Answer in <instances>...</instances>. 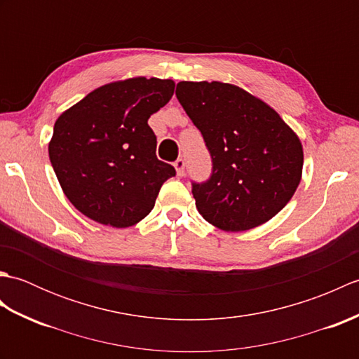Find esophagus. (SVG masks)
<instances>
[{"instance_id":"esophagus-1","label":"esophagus","mask_w":359,"mask_h":359,"mask_svg":"<svg viewBox=\"0 0 359 359\" xmlns=\"http://www.w3.org/2000/svg\"><path fill=\"white\" fill-rule=\"evenodd\" d=\"M174 166H175V171H177L179 177H182V175L185 174V160L184 158H177L174 162Z\"/></svg>"}]
</instances>
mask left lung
<instances>
[{
	"instance_id": "left-lung-1",
	"label": "left lung",
	"mask_w": 359,
	"mask_h": 359,
	"mask_svg": "<svg viewBox=\"0 0 359 359\" xmlns=\"http://www.w3.org/2000/svg\"><path fill=\"white\" fill-rule=\"evenodd\" d=\"M175 95L211 156L210 177L191 182L202 217L245 231L276 216L301 182L297 135L269 104L228 83L180 81Z\"/></svg>"
}]
</instances>
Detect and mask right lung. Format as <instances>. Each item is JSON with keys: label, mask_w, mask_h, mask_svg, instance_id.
<instances>
[{"label": "right lung", "mask_w": 359, "mask_h": 359, "mask_svg": "<svg viewBox=\"0 0 359 359\" xmlns=\"http://www.w3.org/2000/svg\"><path fill=\"white\" fill-rule=\"evenodd\" d=\"M174 86L172 80L144 77L109 83L58 117L49 158L66 197L83 215L126 228L154 208L175 170L157 158L148 118L171 100Z\"/></svg>", "instance_id": "obj_1"}]
</instances>
